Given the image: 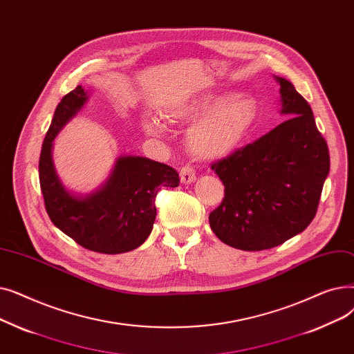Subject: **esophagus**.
Wrapping results in <instances>:
<instances>
[{
	"mask_svg": "<svg viewBox=\"0 0 354 354\" xmlns=\"http://www.w3.org/2000/svg\"><path fill=\"white\" fill-rule=\"evenodd\" d=\"M180 180L183 184H190V183H194L196 181V171L194 168L186 165L183 167L180 170Z\"/></svg>",
	"mask_w": 354,
	"mask_h": 354,
	"instance_id": "1",
	"label": "esophagus"
}]
</instances>
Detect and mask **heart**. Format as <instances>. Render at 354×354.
<instances>
[{
	"instance_id": "obj_1",
	"label": "heart",
	"mask_w": 354,
	"mask_h": 354,
	"mask_svg": "<svg viewBox=\"0 0 354 354\" xmlns=\"http://www.w3.org/2000/svg\"><path fill=\"white\" fill-rule=\"evenodd\" d=\"M257 100L245 93L200 96L165 113L170 122H192L187 133L192 154L201 160H218L229 156L246 138L258 120ZM144 129L161 136L164 124L157 118H145Z\"/></svg>"
}]
</instances>
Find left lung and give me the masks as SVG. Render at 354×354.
Returning <instances> with one entry per match:
<instances>
[{"mask_svg": "<svg viewBox=\"0 0 354 354\" xmlns=\"http://www.w3.org/2000/svg\"><path fill=\"white\" fill-rule=\"evenodd\" d=\"M275 80L288 120L212 165L225 197L209 214L210 227L242 250L271 249L306 230L330 171L328 147L311 106L290 80Z\"/></svg>", "mask_w": 354, "mask_h": 354, "instance_id": "left-lung-1", "label": "left lung"}]
</instances>
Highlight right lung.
<instances>
[{
  "instance_id": "obj_1",
  "label": "right lung",
  "mask_w": 354,
  "mask_h": 354,
  "mask_svg": "<svg viewBox=\"0 0 354 354\" xmlns=\"http://www.w3.org/2000/svg\"><path fill=\"white\" fill-rule=\"evenodd\" d=\"M88 97L79 85L63 96L55 111L39 161L44 206L53 225L80 246L106 255L124 254L141 246L149 236L157 216V193L161 187H177L180 178L170 165L124 156L95 192L77 194L67 190L53 164V141Z\"/></svg>"
}]
</instances>
